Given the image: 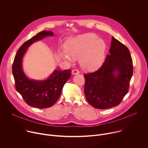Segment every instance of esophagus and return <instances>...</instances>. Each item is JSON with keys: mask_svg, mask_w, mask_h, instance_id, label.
I'll list each match as a JSON object with an SVG mask.
<instances>
[{"mask_svg": "<svg viewBox=\"0 0 148 148\" xmlns=\"http://www.w3.org/2000/svg\"><path fill=\"white\" fill-rule=\"evenodd\" d=\"M79 71L78 70H76V69H75V70H73V71H72V74H73V75H75V74H79Z\"/></svg>", "mask_w": 148, "mask_h": 148, "instance_id": "obj_1", "label": "esophagus"}]
</instances>
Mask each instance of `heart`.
<instances>
[{"label": "heart", "mask_w": 148, "mask_h": 148, "mask_svg": "<svg viewBox=\"0 0 148 148\" xmlns=\"http://www.w3.org/2000/svg\"><path fill=\"white\" fill-rule=\"evenodd\" d=\"M64 46L67 53L60 51L61 57L70 62H73V57L79 58L80 66L84 70H97L104 61L107 45L95 34L87 33L71 38Z\"/></svg>", "instance_id": "1"}]
</instances>
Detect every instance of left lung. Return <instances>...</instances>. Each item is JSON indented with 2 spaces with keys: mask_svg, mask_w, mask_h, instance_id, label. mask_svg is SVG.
Returning <instances> with one entry per match:
<instances>
[{
  "mask_svg": "<svg viewBox=\"0 0 148 148\" xmlns=\"http://www.w3.org/2000/svg\"><path fill=\"white\" fill-rule=\"evenodd\" d=\"M133 74L129 49L112 37L109 55L97 71L84 75V93L95 108L104 110L117 106L128 93Z\"/></svg>",
  "mask_w": 148,
  "mask_h": 148,
  "instance_id": "left-lung-1",
  "label": "left lung"
}]
</instances>
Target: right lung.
Listing matches in <instances>:
<instances>
[{
	"label": "right lung",
	"instance_id": "right-lung-1",
	"mask_svg": "<svg viewBox=\"0 0 148 148\" xmlns=\"http://www.w3.org/2000/svg\"><path fill=\"white\" fill-rule=\"evenodd\" d=\"M53 36V32L45 30L26 41L18 50L12 66L16 90L27 104L40 109L51 107L56 102L65 83L71 77V71L56 69L46 79H30L23 71L22 61L27 49L33 43Z\"/></svg>",
	"mask_w": 148,
	"mask_h": 148
}]
</instances>
